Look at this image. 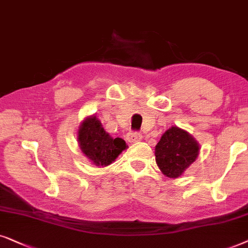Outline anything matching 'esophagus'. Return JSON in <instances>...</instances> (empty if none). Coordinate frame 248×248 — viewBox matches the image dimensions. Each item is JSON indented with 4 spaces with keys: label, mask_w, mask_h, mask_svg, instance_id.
<instances>
[{
    "label": "esophagus",
    "mask_w": 248,
    "mask_h": 248,
    "mask_svg": "<svg viewBox=\"0 0 248 248\" xmlns=\"http://www.w3.org/2000/svg\"><path fill=\"white\" fill-rule=\"evenodd\" d=\"M143 136H141V134L137 133V131H130V133H128L127 135V140L128 141H130V143H136V141L140 140Z\"/></svg>",
    "instance_id": "34e87169"
}]
</instances>
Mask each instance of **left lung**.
<instances>
[{
    "instance_id": "obj_1",
    "label": "left lung",
    "mask_w": 248,
    "mask_h": 248,
    "mask_svg": "<svg viewBox=\"0 0 248 248\" xmlns=\"http://www.w3.org/2000/svg\"><path fill=\"white\" fill-rule=\"evenodd\" d=\"M199 152V144L189 134L171 127L155 146V160L167 177L178 178L196 160Z\"/></svg>"
}]
</instances>
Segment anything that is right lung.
<instances>
[{
	"instance_id": "1",
	"label": "right lung",
	"mask_w": 248,
	"mask_h": 248,
	"mask_svg": "<svg viewBox=\"0 0 248 248\" xmlns=\"http://www.w3.org/2000/svg\"><path fill=\"white\" fill-rule=\"evenodd\" d=\"M79 146L82 153L96 166H108L126 148V141L112 138L102 127L96 117L87 118L78 133Z\"/></svg>"
}]
</instances>
